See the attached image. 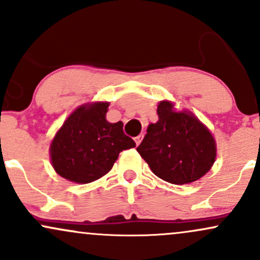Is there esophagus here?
<instances>
[{"label":"esophagus","mask_w":260,"mask_h":260,"mask_svg":"<svg viewBox=\"0 0 260 260\" xmlns=\"http://www.w3.org/2000/svg\"><path fill=\"white\" fill-rule=\"evenodd\" d=\"M142 139H143V136H142V134H139V136H137L136 138H134V140H136V144H137V145H139V144H140V142H142Z\"/></svg>","instance_id":"esophagus-1"}]
</instances>
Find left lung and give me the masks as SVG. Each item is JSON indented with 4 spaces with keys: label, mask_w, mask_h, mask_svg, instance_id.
I'll list each match as a JSON object with an SVG mask.
<instances>
[{
    "label": "left lung",
    "mask_w": 260,
    "mask_h": 260,
    "mask_svg": "<svg viewBox=\"0 0 260 260\" xmlns=\"http://www.w3.org/2000/svg\"><path fill=\"white\" fill-rule=\"evenodd\" d=\"M169 101L157 105L159 121L149 124L137 151L161 180L184 184L203 177L216 156L215 140L193 113L176 112Z\"/></svg>",
    "instance_id": "8db88e82"
}]
</instances>
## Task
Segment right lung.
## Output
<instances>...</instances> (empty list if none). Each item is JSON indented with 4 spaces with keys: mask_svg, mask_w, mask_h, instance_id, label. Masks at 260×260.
I'll list each match as a JSON object with an SVG mask.
<instances>
[{
    "mask_svg": "<svg viewBox=\"0 0 260 260\" xmlns=\"http://www.w3.org/2000/svg\"><path fill=\"white\" fill-rule=\"evenodd\" d=\"M107 107L109 103L78 107L56 133L50 154L55 171L66 180L90 183L112 169L122 150L136 147L121 121H106Z\"/></svg>",
    "mask_w": 260,
    "mask_h": 260,
    "instance_id": "add662e5",
    "label": "right lung"
}]
</instances>
